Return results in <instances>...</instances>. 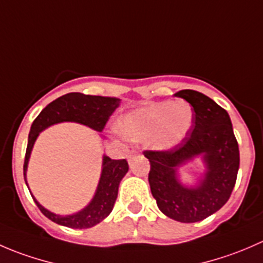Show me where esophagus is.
Wrapping results in <instances>:
<instances>
[{
	"mask_svg": "<svg viewBox=\"0 0 263 263\" xmlns=\"http://www.w3.org/2000/svg\"><path fill=\"white\" fill-rule=\"evenodd\" d=\"M139 155H140V154L137 153V151L132 150L131 153H129V155H128V160H129V161H132V160H134L135 158H136V156H139Z\"/></svg>",
	"mask_w": 263,
	"mask_h": 263,
	"instance_id": "obj_1",
	"label": "esophagus"
}]
</instances>
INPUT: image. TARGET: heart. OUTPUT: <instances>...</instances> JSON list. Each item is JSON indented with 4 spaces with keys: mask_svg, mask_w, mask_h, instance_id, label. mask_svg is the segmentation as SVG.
<instances>
[{
    "mask_svg": "<svg viewBox=\"0 0 263 263\" xmlns=\"http://www.w3.org/2000/svg\"><path fill=\"white\" fill-rule=\"evenodd\" d=\"M195 124V110L184 100H164L139 108L124 117L121 132L132 141H146L156 150H171L182 144Z\"/></svg>",
    "mask_w": 263,
    "mask_h": 263,
    "instance_id": "1",
    "label": "heart"
}]
</instances>
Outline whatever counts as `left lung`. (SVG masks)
Here are the masks:
<instances>
[{"instance_id":"left-lung-1","label":"left lung","mask_w":263,"mask_h":263,"mask_svg":"<svg viewBox=\"0 0 263 263\" xmlns=\"http://www.w3.org/2000/svg\"><path fill=\"white\" fill-rule=\"evenodd\" d=\"M176 97L195 110L187 139L169 151H145L150 161L148 183L159 210L181 222H197L216 213L229 200L239 169V147L228 112L196 90ZM200 157L204 172L193 185L180 179V168Z\"/></svg>"}]
</instances>
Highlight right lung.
<instances>
[{
  "instance_id": "right-lung-1",
  "label": "right lung",
  "mask_w": 263,
  "mask_h": 263,
  "mask_svg": "<svg viewBox=\"0 0 263 263\" xmlns=\"http://www.w3.org/2000/svg\"><path fill=\"white\" fill-rule=\"evenodd\" d=\"M119 103H121V99L118 98L85 95L81 92H68L49 103L33 122L30 134H29L28 147H26L25 161H24V179L28 188L26 171H28L29 159H30L34 144L42 131L53 124L62 123V122H75V123L90 127L94 131L102 132L109 117L119 107ZM127 172H128V163L124 159L113 160L109 156L103 155L102 173H100L99 183H98L94 196L84 209L75 214L60 215L52 213L42 206L34 197L33 193H30L39 210L53 222L72 228V229H87V228L99 224L112 213L117 196H118L119 183L126 176Z\"/></svg>"
}]
</instances>
